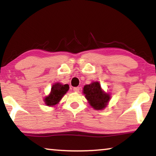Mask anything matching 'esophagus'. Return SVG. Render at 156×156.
Returning <instances> with one entry per match:
<instances>
[{"mask_svg": "<svg viewBox=\"0 0 156 156\" xmlns=\"http://www.w3.org/2000/svg\"><path fill=\"white\" fill-rule=\"evenodd\" d=\"M73 90L74 91H75V92H79V91H80V87H74Z\"/></svg>", "mask_w": 156, "mask_h": 156, "instance_id": "obj_1", "label": "esophagus"}]
</instances>
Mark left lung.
Segmentation results:
<instances>
[{
	"label": "left lung",
	"instance_id": "8db88e82",
	"mask_svg": "<svg viewBox=\"0 0 156 156\" xmlns=\"http://www.w3.org/2000/svg\"><path fill=\"white\" fill-rule=\"evenodd\" d=\"M83 93L88 103L96 110L104 109L106 107L111 99L108 94L102 90L99 82H94L87 84L83 89Z\"/></svg>",
	"mask_w": 156,
	"mask_h": 156
}]
</instances>
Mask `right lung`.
Instances as JSON below:
<instances>
[{
	"label": "right lung",
	"mask_w": 156,
	"mask_h": 156,
	"mask_svg": "<svg viewBox=\"0 0 156 156\" xmlns=\"http://www.w3.org/2000/svg\"><path fill=\"white\" fill-rule=\"evenodd\" d=\"M68 84H62L61 83H55L51 88L50 94L44 98V101L47 106H53L57 105L60 101L63 96L69 90Z\"/></svg>",
	"instance_id": "right-lung-1"
}]
</instances>
